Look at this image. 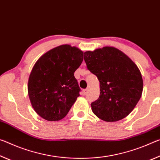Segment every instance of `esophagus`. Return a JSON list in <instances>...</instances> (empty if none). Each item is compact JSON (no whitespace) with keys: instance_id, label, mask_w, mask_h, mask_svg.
<instances>
[{"instance_id":"obj_1","label":"esophagus","mask_w":160,"mask_h":160,"mask_svg":"<svg viewBox=\"0 0 160 160\" xmlns=\"http://www.w3.org/2000/svg\"><path fill=\"white\" fill-rule=\"evenodd\" d=\"M88 92V88H86V89L83 90V95H86V93Z\"/></svg>"}]
</instances>
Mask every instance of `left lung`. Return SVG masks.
Instances as JSON below:
<instances>
[{
	"label": "left lung",
	"instance_id": "1",
	"mask_svg": "<svg viewBox=\"0 0 160 160\" xmlns=\"http://www.w3.org/2000/svg\"><path fill=\"white\" fill-rule=\"evenodd\" d=\"M84 60L100 82V96L91 104L93 113L106 122L128 116L142 93L143 81L137 65L120 49L108 46L85 52Z\"/></svg>",
	"mask_w": 160,
	"mask_h": 160
}]
</instances>
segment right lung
Here are the masks:
<instances>
[{
	"label": "right lung",
	"instance_id": "obj_1",
	"mask_svg": "<svg viewBox=\"0 0 160 160\" xmlns=\"http://www.w3.org/2000/svg\"><path fill=\"white\" fill-rule=\"evenodd\" d=\"M83 56L77 47L62 44L44 53L34 65L28 79V96L33 109L43 119L64 118L79 96L74 72Z\"/></svg>",
	"mask_w": 160,
	"mask_h": 160
}]
</instances>
